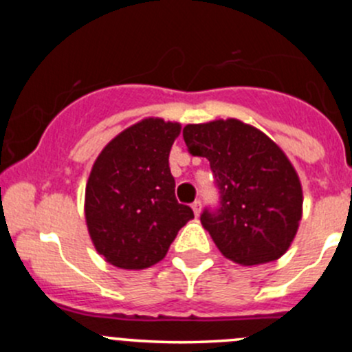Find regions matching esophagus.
Masks as SVG:
<instances>
[{
    "label": "esophagus",
    "instance_id": "1",
    "mask_svg": "<svg viewBox=\"0 0 352 352\" xmlns=\"http://www.w3.org/2000/svg\"><path fill=\"white\" fill-rule=\"evenodd\" d=\"M192 211L196 216H199V212H201V201H199V199L192 202Z\"/></svg>",
    "mask_w": 352,
    "mask_h": 352
}]
</instances>
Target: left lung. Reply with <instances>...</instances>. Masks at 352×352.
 <instances>
[{
	"label": "left lung",
	"mask_w": 352,
	"mask_h": 352,
	"mask_svg": "<svg viewBox=\"0 0 352 352\" xmlns=\"http://www.w3.org/2000/svg\"><path fill=\"white\" fill-rule=\"evenodd\" d=\"M187 150L209 160L219 201L201 223L225 257L242 265L276 261L301 219L303 194L293 165L264 133L236 119L189 124Z\"/></svg>",
	"instance_id": "obj_1"
}]
</instances>
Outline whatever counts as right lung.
I'll list each match as a JSON object with an SVG mask.
<instances>
[{
  "mask_svg": "<svg viewBox=\"0 0 352 352\" xmlns=\"http://www.w3.org/2000/svg\"><path fill=\"white\" fill-rule=\"evenodd\" d=\"M180 124L144 119L102 150L85 192V216L95 248L120 269L162 261L194 212L175 197L168 156Z\"/></svg>",
  "mask_w": 352,
  "mask_h": 352,
  "instance_id": "add662e5",
  "label": "right lung"
}]
</instances>
